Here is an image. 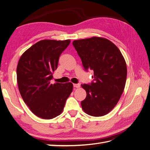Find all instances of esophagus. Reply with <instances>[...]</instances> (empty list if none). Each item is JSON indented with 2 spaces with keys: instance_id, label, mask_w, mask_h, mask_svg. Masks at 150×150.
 I'll return each instance as SVG.
<instances>
[{
  "instance_id": "obj_1",
  "label": "esophagus",
  "mask_w": 150,
  "mask_h": 150,
  "mask_svg": "<svg viewBox=\"0 0 150 150\" xmlns=\"http://www.w3.org/2000/svg\"><path fill=\"white\" fill-rule=\"evenodd\" d=\"M73 85H74V88H79V87H80V84H79V83L74 84Z\"/></svg>"
}]
</instances>
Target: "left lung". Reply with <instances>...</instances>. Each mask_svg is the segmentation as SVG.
I'll return each mask as SVG.
<instances>
[{"mask_svg":"<svg viewBox=\"0 0 150 150\" xmlns=\"http://www.w3.org/2000/svg\"><path fill=\"white\" fill-rule=\"evenodd\" d=\"M72 45L85 71H94V81L82 84L87 93L81 105L85 113L93 117L105 115L117 104L127 78V66L118 47L99 37L79 39Z\"/></svg>","mask_w":150,"mask_h":150,"instance_id":"1","label":"left lung"}]
</instances>
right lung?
<instances>
[{
	"mask_svg": "<svg viewBox=\"0 0 150 150\" xmlns=\"http://www.w3.org/2000/svg\"><path fill=\"white\" fill-rule=\"evenodd\" d=\"M71 40L45 39L32 45L20 57L17 67L18 87L24 103L37 117L52 119L62 113L73 84L50 83L61 54Z\"/></svg>",
	"mask_w": 150,
	"mask_h": 150,
	"instance_id": "add662e5",
	"label": "right lung"
}]
</instances>
